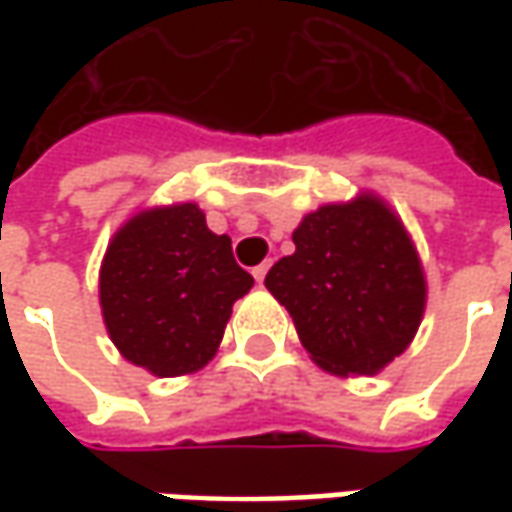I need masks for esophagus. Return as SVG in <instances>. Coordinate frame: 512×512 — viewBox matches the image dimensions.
I'll use <instances>...</instances> for the list:
<instances>
[{"label": "esophagus", "mask_w": 512, "mask_h": 512, "mask_svg": "<svg viewBox=\"0 0 512 512\" xmlns=\"http://www.w3.org/2000/svg\"><path fill=\"white\" fill-rule=\"evenodd\" d=\"M267 270H270V262H262L259 267H253V279H256V282H265Z\"/></svg>", "instance_id": "34e87169"}]
</instances>
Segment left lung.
I'll list each match as a JSON object with an SVG mask.
<instances>
[{"instance_id": "obj_1", "label": "left lung", "mask_w": 512, "mask_h": 512, "mask_svg": "<svg viewBox=\"0 0 512 512\" xmlns=\"http://www.w3.org/2000/svg\"><path fill=\"white\" fill-rule=\"evenodd\" d=\"M293 245L265 287L310 359L333 376L382 373L410 347L427 305L422 259L402 219L376 193H359L307 213Z\"/></svg>"}]
</instances>
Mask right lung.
Segmentation results:
<instances>
[{"label":"right lung","instance_id":"right-lung-1","mask_svg":"<svg viewBox=\"0 0 512 512\" xmlns=\"http://www.w3.org/2000/svg\"><path fill=\"white\" fill-rule=\"evenodd\" d=\"M253 287L230 236L213 233L196 202L145 207L113 233L99 267L110 342L136 367L173 379L219 350L233 302Z\"/></svg>","mask_w":512,"mask_h":512}]
</instances>
